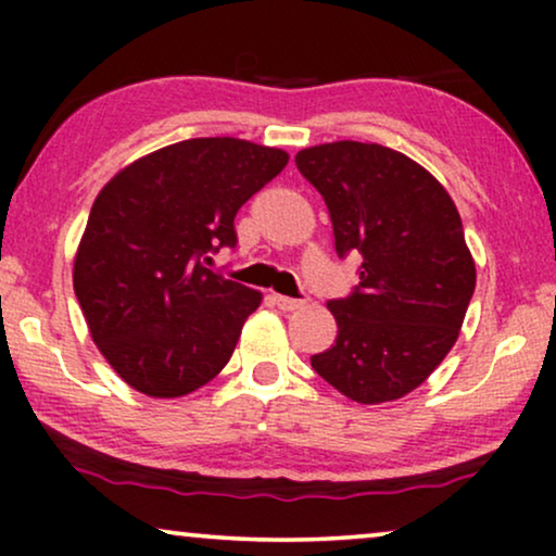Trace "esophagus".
Listing matches in <instances>:
<instances>
[{"instance_id": "1", "label": "esophagus", "mask_w": 556, "mask_h": 556, "mask_svg": "<svg viewBox=\"0 0 556 556\" xmlns=\"http://www.w3.org/2000/svg\"><path fill=\"white\" fill-rule=\"evenodd\" d=\"M273 301H276V306H278L280 311H299V308L306 306V301H301V299H288V295H280V293L273 295Z\"/></svg>"}]
</instances>
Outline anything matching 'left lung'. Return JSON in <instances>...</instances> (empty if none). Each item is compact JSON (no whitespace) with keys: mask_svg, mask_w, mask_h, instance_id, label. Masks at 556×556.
Instances as JSON below:
<instances>
[{"mask_svg":"<svg viewBox=\"0 0 556 556\" xmlns=\"http://www.w3.org/2000/svg\"><path fill=\"white\" fill-rule=\"evenodd\" d=\"M295 166L329 207L339 257L362 255L354 293L326 303L337 341L311 367L362 405L405 397L453 349L476 291L458 210L425 166L379 143L301 149Z\"/></svg>","mask_w":556,"mask_h":556,"instance_id":"obj_1","label":"left lung"}]
</instances>
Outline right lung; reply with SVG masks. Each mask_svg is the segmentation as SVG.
I'll list each match as a JSON object with an SVG mask.
<instances>
[{
  "mask_svg": "<svg viewBox=\"0 0 556 556\" xmlns=\"http://www.w3.org/2000/svg\"><path fill=\"white\" fill-rule=\"evenodd\" d=\"M286 164V151L232 136L189 139L98 192L73 288L96 346L136 392L185 397L230 362L263 295L204 263L235 248L238 210Z\"/></svg>",
  "mask_w": 556,
  "mask_h": 556,
  "instance_id": "1",
  "label": "right lung"
}]
</instances>
